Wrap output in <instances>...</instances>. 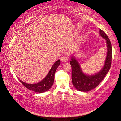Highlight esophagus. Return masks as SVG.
Here are the masks:
<instances>
[{
	"label": "esophagus",
	"mask_w": 121,
	"mask_h": 121,
	"mask_svg": "<svg viewBox=\"0 0 121 121\" xmlns=\"http://www.w3.org/2000/svg\"><path fill=\"white\" fill-rule=\"evenodd\" d=\"M69 59L67 56H63L62 57H61V61L63 62H66L68 61Z\"/></svg>",
	"instance_id": "34e87169"
}]
</instances>
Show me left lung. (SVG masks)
Segmentation results:
<instances>
[{
	"mask_svg": "<svg viewBox=\"0 0 121 121\" xmlns=\"http://www.w3.org/2000/svg\"><path fill=\"white\" fill-rule=\"evenodd\" d=\"M99 33L100 35L106 40L108 48L104 65L101 71L94 75H87L82 71L80 65L75 59L72 57L70 62L72 67V81L74 87L79 91L86 92L96 88L103 80L111 67L112 55L111 42L103 30L100 29Z\"/></svg>",
	"mask_w": 121,
	"mask_h": 121,
	"instance_id": "8db88e82",
	"label": "left lung"
}]
</instances>
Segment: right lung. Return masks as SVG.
<instances>
[{
    "label": "right lung",
    "instance_id": "right-lung-1",
    "mask_svg": "<svg viewBox=\"0 0 121 121\" xmlns=\"http://www.w3.org/2000/svg\"><path fill=\"white\" fill-rule=\"evenodd\" d=\"M60 65V60H58L53 64L52 68H51L50 71L49 72L48 74L46 76V78L43 81L37 84H29L25 83L24 82L19 81L23 85L25 86L26 88L30 90L35 91L36 92H43L46 91L49 89L51 86H52L55 79V74L56 71L59 65Z\"/></svg>",
    "mask_w": 121,
    "mask_h": 121
}]
</instances>
